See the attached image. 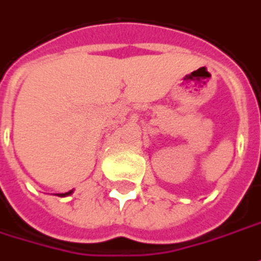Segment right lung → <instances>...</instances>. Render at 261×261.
<instances>
[{"label": "right lung", "mask_w": 261, "mask_h": 261, "mask_svg": "<svg viewBox=\"0 0 261 261\" xmlns=\"http://www.w3.org/2000/svg\"><path fill=\"white\" fill-rule=\"evenodd\" d=\"M72 194V191H69V192H66V194H62V196H65V195H69Z\"/></svg>", "instance_id": "add662e5"}]
</instances>
